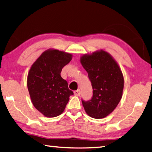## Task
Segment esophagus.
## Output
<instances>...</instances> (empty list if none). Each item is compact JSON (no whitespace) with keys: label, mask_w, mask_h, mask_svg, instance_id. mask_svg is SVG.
<instances>
[{"label":"esophagus","mask_w":152,"mask_h":152,"mask_svg":"<svg viewBox=\"0 0 152 152\" xmlns=\"http://www.w3.org/2000/svg\"><path fill=\"white\" fill-rule=\"evenodd\" d=\"M74 94L76 95V96H80V91L79 89L76 90V91H74Z\"/></svg>","instance_id":"obj_1"}]
</instances>
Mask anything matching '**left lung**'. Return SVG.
Here are the masks:
<instances>
[{
    "mask_svg": "<svg viewBox=\"0 0 152 152\" xmlns=\"http://www.w3.org/2000/svg\"><path fill=\"white\" fill-rule=\"evenodd\" d=\"M83 68L88 72L92 86V97L82 100L86 113L94 119L104 118L111 113L121 99L124 78L117 63L103 50L80 58Z\"/></svg>",
    "mask_w": 152,
    "mask_h": 152,
    "instance_id": "1",
    "label": "left lung"
}]
</instances>
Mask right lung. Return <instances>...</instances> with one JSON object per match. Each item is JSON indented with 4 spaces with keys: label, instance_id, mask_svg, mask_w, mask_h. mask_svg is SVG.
Returning a JSON list of instances; mask_svg holds the SVG:
<instances>
[{
    "label": "right lung",
    "instance_id": "add662e5",
    "mask_svg": "<svg viewBox=\"0 0 152 152\" xmlns=\"http://www.w3.org/2000/svg\"><path fill=\"white\" fill-rule=\"evenodd\" d=\"M72 55L58 50L42 53L31 67L27 76V88L35 109L47 117L61 115L73 92L61 77L64 66Z\"/></svg>",
    "mask_w": 152,
    "mask_h": 152
}]
</instances>
